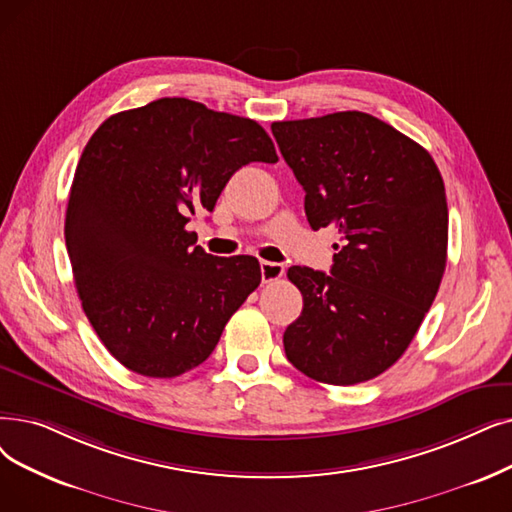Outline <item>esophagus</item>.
Returning <instances> with one entry per match:
<instances>
[{
	"mask_svg": "<svg viewBox=\"0 0 512 512\" xmlns=\"http://www.w3.org/2000/svg\"><path fill=\"white\" fill-rule=\"evenodd\" d=\"M261 280L263 282H274L280 280L284 276V265L282 263H274V261H261Z\"/></svg>",
	"mask_w": 512,
	"mask_h": 512,
	"instance_id": "1",
	"label": "esophagus"
}]
</instances>
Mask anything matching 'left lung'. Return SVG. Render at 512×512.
<instances>
[{
    "label": "left lung",
    "instance_id": "left-lung-1",
    "mask_svg": "<svg viewBox=\"0 0 512 512\" xmlns=\"http://www.w3.org/2000/svg\"><path fill=\"white\" fill-rule=\"evenodd\" d=\"M272 133L309 226L341 232L330 274L288 268L303 311L284 330L286 358L318 383L370 381L402 358L446 272L441 173L420 144L358 110L278 121Z\"/></svg>",
    "mask_w": 512,
    "mask_h": 512
}]
</instances>
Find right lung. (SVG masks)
I'll use <instances>...</instances> for the list:
<instances>
[{"label":"right lung","instance_id":"1","mask_svg":"<svg viewBox=\"0 0 512 512\" xmlns=\"http://www.w3.org/2000/svg\"><path fill=\"white\" fill-rule=\"evenodd\" d=\"M255 161H278L259 123L188 98L123 110L87 142L66 207V251L87 320L131 372L173 379L203 364L259 286L255 257L209 255L186 230Z\"/></svg>","mask_w":512,"mask_h":512}]
</instances>
